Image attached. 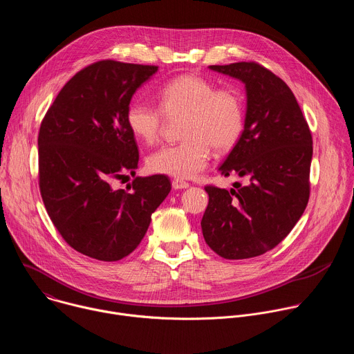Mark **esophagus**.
Returning <instances> with one entry per match:
<instances>
[{
    "label": "esophagus",
    "mask_w": 354,
    "mask_h": 354,
    "mask_svg": "<svg viewBox=\"0 0 354 354\" xmlns=\"http://www.w3.org/2000/svg\"><path fill=\"white\" fill-rule=\"evenodd\" d=\"M172 187H174L175 190L186 189V187H189V183L185 182V180H182V179H174V180H172Z\"/></svg>",
    "instance_id": "1"
}]
</instances>
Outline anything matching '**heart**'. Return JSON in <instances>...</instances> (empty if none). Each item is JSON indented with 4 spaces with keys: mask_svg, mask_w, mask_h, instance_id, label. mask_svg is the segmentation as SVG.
Masks as SVG:
<instances>
[{
    "mask_svg": "<svg viewBox=\"0 0 354 354\" xmlns=\"http://www.w3.org/2000/svg\"><path fill=\"white\" fill-rule=\"evenodd\" d=\"M158 100L160 108L141 99L133 100L126 112L130 131L145 144L158 140L164 115L183 116V141L164 145L149 154L147 168L151 172L180 179L193 178L209 165L212 147L217 153H224L242 134V99L231 88H216L203 77L183 74L160 88Z\"/></svg>",
    "mask_w": 354,
    "mask_h": 354,
    "instance_id": "obj_1",
    "label": "heart"
}]
</instances>
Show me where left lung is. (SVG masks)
<instances>
[{
	"label": "left lung",
	"mask_w": 354,
	"mask_h": 354,
	"mask_svg": "<svg viewBox=\"0 0 354 354\" xmlns=\"http://www.w3.org/2000/svg\"><path fill=\"white\" fill-rule=\"evenodd\" d=\"M246 88L243 131L220 172L248 179L245 186L207 185L201 218L206 243L224 259H248L277 246L310 198L313 136L288 85L255 62L210 66Z\"/></svg>",
	"instance_id": "left-lung-1"
}]
</instances>
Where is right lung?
<instances>
[{
  "label": "right lung",
  "mask_w": 354,
  "mask_h": 354,
  "mask_svg": "<svg viewBox=\"0 0 354 354\" xmlns=\"http://www.w3.org/2000/svg\"><path fill=\"white\" fill-rule=\"evenodd\" d=\"M157 66L100 60L78 71L46 112L37 137L39 187L63 239L89 258L115 262L144 238L151 214L171 192L165 175L133 176L138 147L126 122L137 88Z\"/></svg>",
  "instance_id": "right-lung-1"
}]
</instances>
